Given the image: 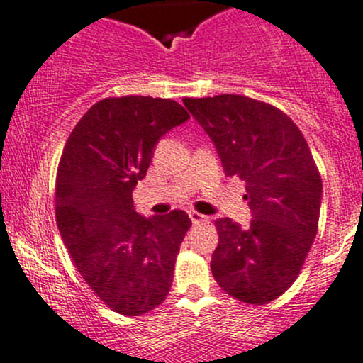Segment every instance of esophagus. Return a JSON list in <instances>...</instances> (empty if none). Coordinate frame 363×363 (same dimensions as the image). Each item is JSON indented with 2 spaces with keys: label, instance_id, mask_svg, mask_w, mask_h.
<instances>
[{
  "label": "esophagus",
  "instance_id": "obj_1",
  "mask_svg": "<svg viewBox=\"0 0 363 363\" xmlns=\"http://www.w3.org/2000/svg\"><path fill=\"white\" fill-rule=\"evenodd\" d=\"M189 217H191V223L193 224H200V223H207V216L200 212H189Z\"/></svg>",
  "mask_w": 363,
  "mask_h": 363
}]
</instances>
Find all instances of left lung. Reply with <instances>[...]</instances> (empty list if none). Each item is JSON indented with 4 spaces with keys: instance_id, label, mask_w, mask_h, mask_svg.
Segmentation results:
<instances>
[{
    "instance_id": "left-lung-1",
    "label": "left lung",
    "mask_w": 363,
    "mask_h": 363,
    "mask_svg": "<svg viewBox=\"0 0 363 363\" xmlns=\"http://www.w3.org/2000/svg\"><path fill=\"white\" fill-rule=\"evenodd\" d=\"M211 135L228 177L245 181L250 228L216 220L211 269L242 303L262 306L299 277L318 231L322 177L297 125L268 102L245 95L182 99Z\"/></svg>"
}]
</instances>
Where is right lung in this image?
<instances>
[{"label": "right lung", "instance_id": "1", "mask_svg": "<svg viewBox=\"0 0 363 363\" xmlns=\"http://www.w3.org/2000/svg\"><path fill=\"white\" fill-rule=\"evenodd\" d=\"M188 118L172 99H102L76 123L60 156V236L86 285L120 315H144L170 292L191 219L182 211L140 217L132 191L150 169L160 137Z\"/></svg>", "mask_w": 363, "mask_h": 363}]
</instances>
